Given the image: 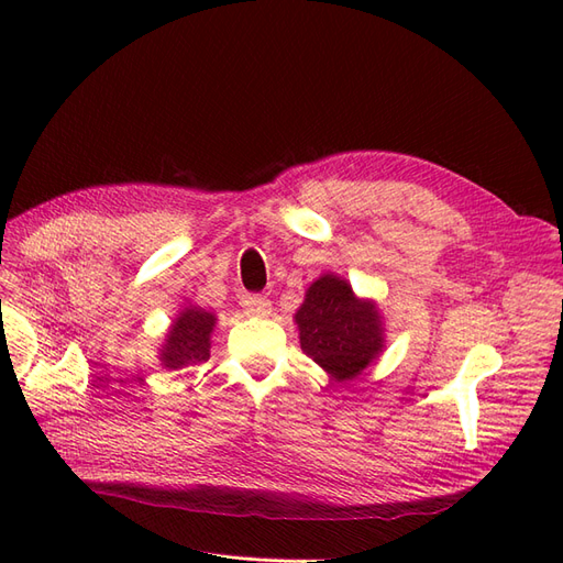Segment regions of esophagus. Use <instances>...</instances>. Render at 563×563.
Listing matches in <instances>:
<instances>
[{"label": "esophagus", "mask_w": 563, "mask_h": 563, "mask_svg": "<svg viewBox=\"0 0 563 563\" xmlns=\"http://www.w3.org/2000/svg\"><path fill=\"white\" fill-rule=\"evenodd\" d=\"M244 308L253 317H267L272 312V302L265 296H249L244 300Z\"/></svg>", "instance_id": "obj_1"}]
</instances>
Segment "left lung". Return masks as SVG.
<instances>
[{"label": "left lung", "instance_id": "obj_1", "mask_svg": "<svg viewBox=\"0 0 563 563\" xmlns=\"http://www.w3.org/2000/svg\"><path fill=\"white\" fill-rule=\"evenodd\" d=\"M302 352L333 378L350 380L383 350V323L371 302L356 300L347 282L317 279L296 312Z\"/></svg>", "mask_w": 563, "mask_h": 563}]
</instances>
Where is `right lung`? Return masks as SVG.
Returning a JSON list of instances; mask_svg holds the SVG:
<instances>
[{
  "label": "right lung",
  "instance_id": "obj_1",
  "mask_svg": "<svg viewBox=\"0 0 563 563\" xmlns=\"http://www.w3.org/2000/svg\"><path fill=\"white\" fill-rule=\"evenodd\" d=\"M213 314L199 308H185L168 331L166 345L162 350V362L168 368L197 366L209 360V335L213 331Z\"/></svg>",
  "mask_w": 563,
  "mask_h": 563
}]
</instances>
